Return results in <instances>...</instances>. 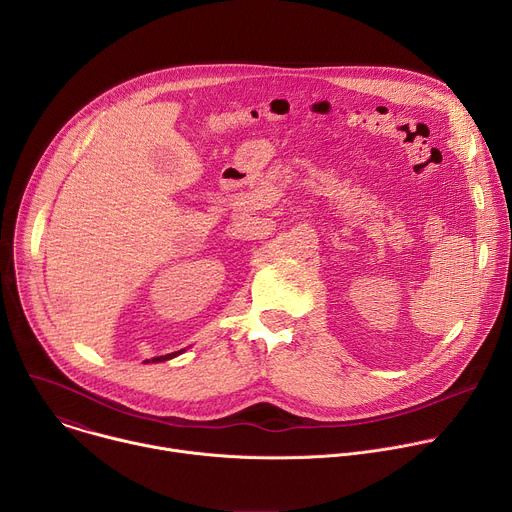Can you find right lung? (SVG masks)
Returning <instances> with one entry per match:
<instances>
[{
    "instance_id": "1",
    "label": "right lung",
    "mask_w": 512,
    "mask_h": 512,
    "mask_svg": "<svg viewBox=\"0 0 512 512\" xmlns=\"http://www.w3.org/2000/svg\"><path fill=\"white\" fill-rule=\"evenodd\" d=\"M178 354H182V350L172 352V354H164V356H156V358H152V362H164V360H170V358H174V356H178ZM145 362H150V360H145Z\"/></svg>"
}]
</instances>
